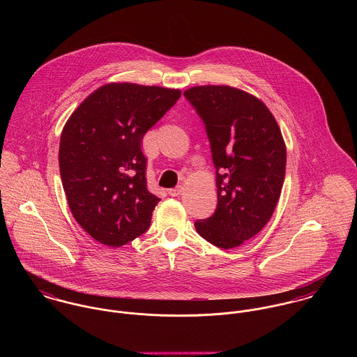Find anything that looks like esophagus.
Segmentation results:
<instances>
[{
	"label": "esophagus",
	"instance_id": "esophagus-1",
	"mask_svg": "<svg viewBox=\"0 0 357 357\" xmlns=\"http://www.w3.org/2000/svg\"><path fill=\"white\" fill-rule=\"evenodd\" d=\"M183 187L181 185H178V187H176V188H172V190H169V195L170 197H178V195H181L183 194Z\"/></svg>",
	"mask_w": 357,
	"mask_h": 357
}]
</instances>
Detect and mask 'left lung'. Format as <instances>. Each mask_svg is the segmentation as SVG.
<instances>
[{
    "mask_svg": "<svg viewBox=\"0 0 357 357\" xmlns=\"http://www.w3.org/2000/svg\"><path fill=\"white\" fill-rule=\"evenodd\" d=\"M204 121L215 167L217 208L195 228L208 243L234 249L271 220L286 173V144L268 107L227 85L184 92Z\"/></svg>",
    "mask_w": 357,
    "mask_h": 357,
    "instance_id": "left-lung-1",
    "label": "left lung"
}]
</instances>
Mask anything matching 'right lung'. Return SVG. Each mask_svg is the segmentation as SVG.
Returning <instances> with one entry per match:
<instances>
[{"label": "right lung", "instance_id": "right-lung-1", "mask_svg": "<svg viewBox=\"0 0 357 357\" xmlns=\"http://www.w3.org/2000/svg\"><path fill=\"white\" fill-rule=\"evenodd\" d=\"M180 96L178 89L112 82L66 122L61 184L77 222L102 245L123 246L150 228L159 198L147 190L142 140Z\"/></svg>", "mask_w": 357, "mask_h": 357}]
</instances>
